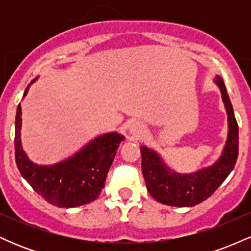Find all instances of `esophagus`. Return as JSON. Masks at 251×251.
Listing matches in <instances>:
<instances>
[{
  "mask_svg": "<svg viewBox=\"0 0 251 251\" xmlns=\"http://www.w3.org/2000/svg\"><path fill=\"white\" fill-rule=\"evenodd\" d=\"M129 132H131V133L133 135H137V137H139V135L145 133V127H144L143 124L134 123V124H132L131 127H129Z\"/></svg>",
  "mask_w": 251,
  "mask_h": 251,
  "instance_id": "1",
  "label": "esophagus"
}]
</instances>
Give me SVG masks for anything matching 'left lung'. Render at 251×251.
Segmentation results:
<instances>
[{
	"mask_svg": "<svg viewBox=\"0 0 251 251\" xmlns=\"http://www.w3.org/2000/svg\"><path fill=\"white\" fill-rule=\"evenodd\" d=\"M216 83L221 88L222 99L226 108L229 132L223 153L211 168L190 175L176 174L165 166L154 151L145 146L140 148L146 188L159 203L171 206L197 205L214 194L235 168L238 157V125L224 81L217 76Z\"/></svg>",
	"mask_w": 251,
	"mask_h": 251,
	"instance_id": "1",
	"label": "left lung"
}]
</instances>
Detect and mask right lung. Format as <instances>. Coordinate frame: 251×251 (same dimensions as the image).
Segmentation results:
<instances>
[{
	"mask_svg": "<svg viewBox=\"0 0 251 251\" xmlns=\"http://www.w3.org/2000/svg\"><path fill=\"white\" fill-rule=\"evenodd\" d=\"M27 91L28 88L25 96ZM21 120L19 103L15 119V160L20 174L31 188L57 208H74L96 201L105 188L108 170L124 139L123 135H100L70 159L51 166H40L31 163L22 150Z\"/></svg>",
	"mask_w": 251,
	"mask_h": 251,
	"instance_id": "obj_1",
	"label": "right lung"
}]
</instances>
